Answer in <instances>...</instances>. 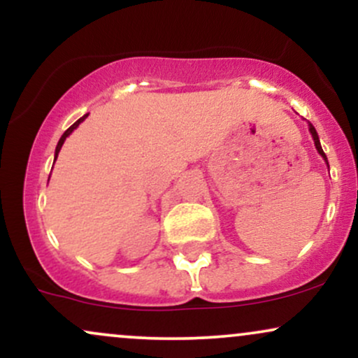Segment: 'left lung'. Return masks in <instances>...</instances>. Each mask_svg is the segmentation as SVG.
Returning a JSON list of instances; mask_svg holds the SVG:
<instances>
[{
  "label": "left lung",
  "instance_id": "8db88e82",
  "mask_svg": "<svg viewBox=\"0 0 358 358\" xmlns=\"http://www.w3.org/2000/svg\"><path fill=\"white\" fill-rule=\"evenodd\" d=\"M308 127H310V133H311V136H313V141H315V146H316V150H318V153L323 156V159H324V162H327V165H328L327 155L323 153V150H322V145H320V138H318V133H316V129H315V127H313V124H308Z\"/></svg>",
  "mask_w": 358,
  "mask_h": 358
}]
</instances>
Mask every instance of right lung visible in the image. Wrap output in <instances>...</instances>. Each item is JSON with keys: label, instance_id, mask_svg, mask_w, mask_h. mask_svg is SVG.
<instances>
[{"label": "right lung", "instance_id": "1", "mask_svg": "<svg viewBox=\"0 0 358 358\" xmlns=\"http://www.w3.org/2000/svg\"><path fill=\"white\" fill-rule=\"evenodd\" d=\"M87 116H89V114H85V116H82L80 119H77V121L73 122V124H72L71 127H69V129L65 131L64 134H62V138L59 139V145H57V148H55V159H57V156H59V153H60V150H62V145H64V141H65V139H67L69 136H71V134H72V131H73V129H77V126H79L80 122L84 121V119L87 117Z\"/></svg>", "mask_w": 358, "mask_h": 358}]
</instances>
